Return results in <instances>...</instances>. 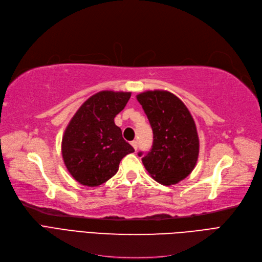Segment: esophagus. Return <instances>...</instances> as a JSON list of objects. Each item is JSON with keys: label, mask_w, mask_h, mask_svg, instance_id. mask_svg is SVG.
Segmentation results:
<instances>
[{"label": "esophagus", "mask_w": 262, "mask_h": 262, "mask_svg": "<svg viewBox=\"0 0 262 262\" xmlns=\"http://www.w3.org/2000/svg\"><path fill=\"white\" fill-rule=\"evenodd\" d=\"M131 145L133 146V148H134L135 150H137V149H138V141H132V142H131Z\"/></svg>", "instance_id": "esophagus-1"}]
</instances>
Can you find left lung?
<instances>
[{"label": "left lung", "mask_w": 262, "mask_h": 262, "mask_svg": "<svg viewBox=\"0 0 262 262\" xmlns=\"http://www.w3.org/2000/svg\"><path fill=\"white\" fill-rule=\"evenodd\" d=\"M152 129V146L143 151L142 162L160 184L182 181L195 168L200 140L191 113L184 103L168 91H146L137 95Z\"/></svg>", "instance_id": "1"}]
</instances>
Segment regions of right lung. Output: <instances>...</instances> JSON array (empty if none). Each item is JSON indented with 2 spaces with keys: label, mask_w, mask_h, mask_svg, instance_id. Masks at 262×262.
I'll return each instance as SVG.
<instances>
[{
  "label": "right lung",
  "mask_w": 262,
  "mask_h": 262,
  "mask_svg": "<svg viewBox=\"0 0 262 262\" xmlns=\"http://www.w3.org/2000/svg\"><path fill=\"white\" fill-rule=\"evenodd\" d=\"M131 92L101 91L80 106L62 135L61 154L69 173L80 184L97 186L118 171L121 159L134 151L115 124Z\"/></svg>",
  "instance_id": "obj_1"
}]
</instances>
